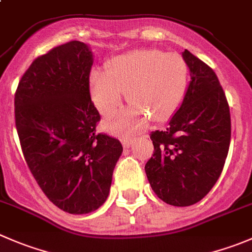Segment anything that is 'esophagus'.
I'll list each match as a JSON object with an SVG mask.
<instances>
[{"mask_svg": "<svg viewBox=\"0 0 252 252\" xmlns=\"http://www.w3.org/2000/svg\"><path fill=\"white\" fill-rule=\"evenodd\" d=\"M135 138H130V136H122V144H123L124 148H129L131 144L134 143Z\"/></svg>", "mask_w": 252, "mask_h": 252, "instance_id": "34e87169", "label": "esophagus"}]
</instances>
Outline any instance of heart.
Here are the masks:
<instances>
[{
	"instance_id": "heart-1",
	"label": "heart",
	"mask_w": 252,
	"mask_h": 252,
	"mask_svg": "<svg viewBox=\"0 0 252 252\" xmlns=\"http://www.w3.org/2000/svg\"><path fill=\"white\" fill-rule=\"evenodd\" d=\"M189 70L185 59L158 49H136L109 61L107 72L94 70L90 76L92 99L103 116L122 106L124 91L130 106L114 121L112 130H138L149 122L170 119L182 104Z\"/></svg>"
}]
</instances>
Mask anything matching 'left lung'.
Returning <instances> with one entry per match:
<instances>
[{"label":"left lung","mask_w":252,"mask_h":252,"mask_svg":"<svg viewBox=\"0 0 252 252\" xmlns=\"http://www.w3.org/2000/svg\"><path fill=\"white\" fill-rule=\"evenodd\" d=\"M191 81L165 130L150 134L154 154L145 165L153 191L165 203L187 207L216 185L231 136L229 104L216 72L188 50L182 53Z\"/></svg>","instance_id":"8db88e82"}]
</instances>
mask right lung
<instances>
[{
  "label": "right lung",
  "instance_id": "right-lung-1",
  "mask_svg": "<svg viewBox=\"0 0 252 252\" xmlns=\"http://www.w3.org/2000/svg\"><path fill=\"white\" fill-rule=\"evenodd\" d=\"M92 64L85 43L55 46L32 63L14 94L27 165L49 201L70 214L91 213L106 202L123 151L118 139L96 131Z\"/></svg>",
  "mask_w": 252,
  "mask_h": 252
}]
</instances>
